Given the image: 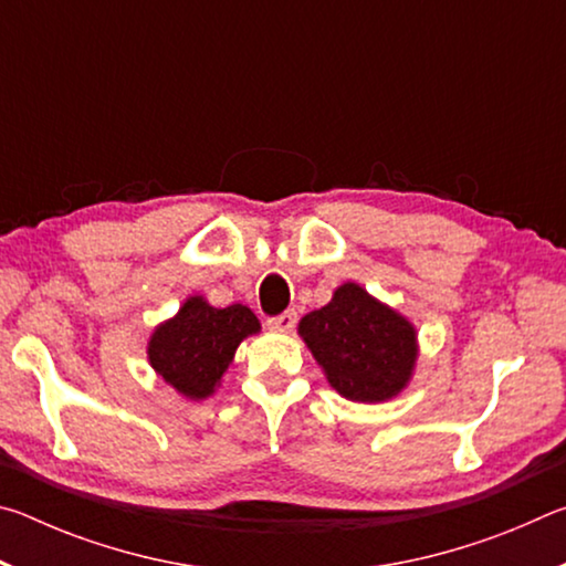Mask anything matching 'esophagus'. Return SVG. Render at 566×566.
Instances as JSON below:
<instances>
[{"instance_id": "esophagus-1", "label": "esophagus", "mask_w": 566, "mask_h": 566, "mask_svg": "<svg viewBox=\"0 0 566 566\" xmlns=\"http://www.w3.org/2000/svg\"><path fill=\"white\" fill-rule=\"evenodd\" d=\"M294 324H296V312H292V310L266 319V327H270L272 332H292Z\"/></svg>"}]
</instances>
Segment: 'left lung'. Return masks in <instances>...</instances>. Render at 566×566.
Instances as JSON below:
<instances>
[{"label":"left lung","mask_w":566,"mask_h":566,"mask_svg":"<svg viewBox=\"0 0 566 566\" xmlns=\"http://www.w3.org/2000/svg\"><path fill=\"white\" fill-rule=\"evenodd\" d=\"M296 332L332 389L349 401L377 405L395 399L415 375V324L357 282L337 286L332 302L304 314Z\"/></svg>","instance_id":"1"}]
</instances>
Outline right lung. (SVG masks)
Wrapping results in <instances>:
<instances>
[{"label": "right lung", "mask_w": 566, "mask_h": 566, "mask_svg": "<svg viewBox=\"0 0 566 566\" xmlns=\"http://www.w3.org/2000/svg\"><path fill=\"white\" fill-rule=\"evenodd\" d=\"M260 329L249 306L219 310L195 294L187 296L175 317L157 324L147 342V359L177 395L202 401L222 385L239 344Z\"/></svg>", "instance_id": "add662e5"}]
</instances>
